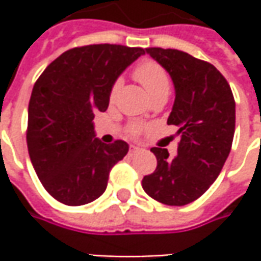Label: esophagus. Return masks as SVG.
Here are the masks:
<instances>
[{"label":"esophagus","instance_id":"34e87169","mask_svg":"<svg viewBox=\"0 0 261 261\" xmlns=\"http://www.w3.org/2000/svg\"><path fill=\"white\" fill-rule=\"evenodd\" d=\"M142 148H139V146H135V145H130V148H129V154L130 155H134V154H136V152H139Z\"/></svg>","mask_w":261,"mask_h":261}]
</instances>
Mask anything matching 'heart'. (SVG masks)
Instances as JSON below:
<instances>
[{"mask_svg": "<svg viewBox=\"0 0 261 261\" xmlns=\"http://www.w3.org/2000/svg\"><path fill=\"white\" fill-rule=\"evenodd\" d=\"M134 75L138 80V83L145 88L148 95L152 98L154 95L160 93H168L170 91V75L166 69L160 64L154 61H142L138 64L134 71ZM119 90V83H115L112 90H110V98L113 100L116 97V93ZM142 130L141 123H132L129 126V134L138 135Z\"/></svg>", "mask_w": 261, "mask_h": 261, "instance_id": "b5f03b06", "label": "heart"}]
</instances>
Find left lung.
I'll return each mask as SVG.
<instances>
[{
    "mask_svg": "<svg viewBox=\"0 0 261 261\" xmlns=\"http://www.w3.org/2000/svg\"><path fill=\"white\" fill-rule=\"evenodd\" d=\"M170 74L175 90L168 125L178 126L177 155L151 148L156 168L142 178L148 196L170 206L199 199L219 175L236 132V100L215 66L177 49L146 47Z\"/></svg>",
    "mask_w": 261,
    "mask_h": 261,
    "instance_id": "1",
    "label": "left lung"
}]
</instances>
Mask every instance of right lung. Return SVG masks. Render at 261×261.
I'll return each instance as SVG.
<instances>
[{
  "instance_id": "add662e5",
  "label": "right lung",
  "mask_w": 261,
  "mask_h": 261,
  "mask_svg": "<svg viewBox=\"0 0 261 261\" xmlns=\"http://www.w3.org/2000/svg\"><path fill=\"white\" fill-rule=\"evenodd\" d=\"M144 54L109 43L74 47L37 78L25 139L36 174L58 202L81 206L100 197L112 167L127 154L125 141L107 145L95 138L93 119L107 110L117 76Z\"/></svg>"
}]
</instances>
